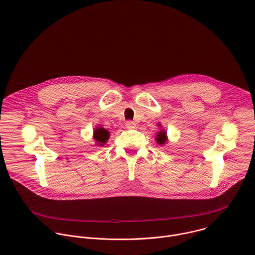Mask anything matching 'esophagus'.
<instances>
[{
	"label": "esophagus",
	"mask_w": 255,
	"mask_h": 255,
	"mask_svg": "<svg viewBox=\"0 0 255 255\" xmlns=\"http://www.w3.org/2000/svg\"><path fill=\"white\" fill-rule=\"evenodd\" d=\"M126 127L128 129H134L136 127V124L133 121H127L126 122Z\"/></svg>",
	"instance_id": "esophagus-1"
}]
</instances>
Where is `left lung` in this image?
I'll return each instance as SVG.
<instances>
[{"label":"left lung","mask_w":255,"mask_h":255,"mask_svg":"<svg viewBox=\"0 0 255 255\" xmlns=\"http://www.w3.org/2000/svg\"><path fill=\"white\" fill-rule=\"evenodd\" d=\"M158 127H160V124L157 125ZM155 141L157 144L159 145H165L169 140H168V136H167V131L164 129H159V131L156 133L155 136Z\"/></svg>","instance_id":"1"}]
</instances>
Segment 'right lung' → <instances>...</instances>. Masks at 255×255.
Returning a JSON list of instances; mask_svg holds the SVG:
<instances>
[{
    "instance_id": "right-lung-1",
    "label": "right lung",
    "mask_w": 255,
    "mask_h": 255,
    "mask_svg": "<svg viewBox=\"0 0 255 255\" xmlns=\"http://www.w3.org/2000/svg\"><path fill=\"white\" fill-rule=\"evenodd\" d=\"M94 139L96 140V144L98 146H104L110 138V132L102 126H99L94 131Z\"/></svg>"
}]
</instances>
